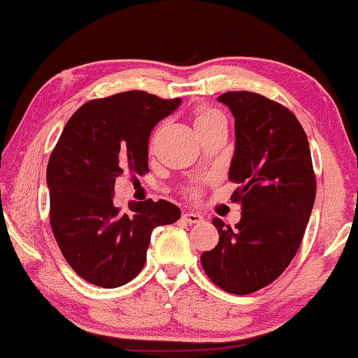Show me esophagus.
<instances>
[{
  "label": "esophagus",
  "instance_id": "1",
  "mask_svg": "<svg viewBox=\"0 0 358 358\" xmlns=\"http://www.w3.org/2000/svg\"><path fill=\"white\" fill-rule=\"evenodd\" d=\"M183 222H187L188 225H193V223H201L203 222V217H201L200 213H195V212H187L183 213Z\"/></svg>",
  "mask_w": 358,
  "mask_h": 358
}]
</instances>
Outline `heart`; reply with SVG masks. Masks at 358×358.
<instances>
[{
    "instance_id": "b5f03b06",
    "label": "heart",
    "mask_w": 358,
    "mask_h": 358,
    "mask_svg": "<svg viewBox=\"0 0 358 358\" xmlns=\"http://www.w3.org/2000/svg\"><path fill=\"white\" fill-rule=\"evenodd\" d=\"M217 116H220V115L215 113V111H201V113L196 115L195 124L198 127V124H201V123H205V122H210V120L217 118Z\"/></svg>"
}]
</instances>
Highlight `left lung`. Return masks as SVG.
<instances>
[{
	"mask_svg": "<svg viewBox=\"0 0 358 358\" xmlns=\"http://www.w3.org/2000/svg\"><path fill=\"white\" fill-rule=\"evenodd\" d=\"M235 118V152L228 178L242 205L235 230L212 223L220 240L201 253L210 280L228 294L248 295L277 280L302 242L317 182L307 135L295 115L262 94L228 92L217 98Z\"/></svg>",
	"mask_w": 358,
	"mask_h": 358,
	"instance_id": "8db88e82",
	"label": "left lung"
}]
</instances>
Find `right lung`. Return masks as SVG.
<instances>
[{"label": "right lung", "mask_w": 358, "mask_h": 358, "mask_svg": "<svg viewBox=\"0 0 358 358\" xmlns=\"http://www.w3.org/2000/svg\"><path fill=\"white\" fill-rule=\"evenodd\" d=\"M182 105L146 92L85 103L68 120L46 170L50 222L68 265L86 282L116 288L146 262L153 228L182 217L170 201L113 205L120 175L148 171V140L160 120Z\"/></svg>", "instance_id": "right-lung-1"}]
</instances>
